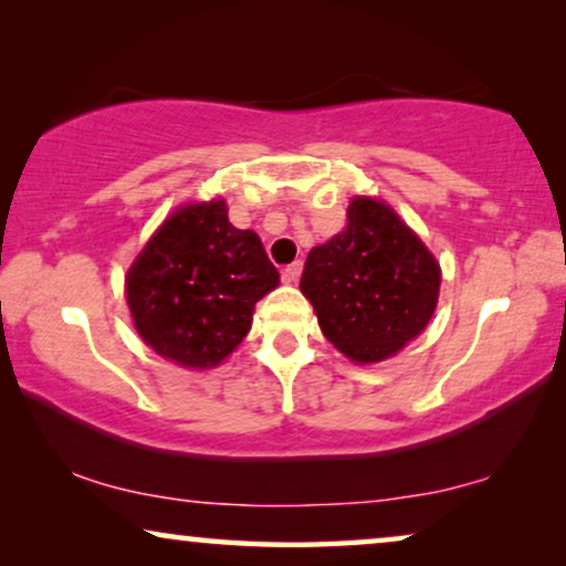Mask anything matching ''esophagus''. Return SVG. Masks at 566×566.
<instances>
[{
    "label": "esophagus",
    "mask_w": 566,
    "mask_h": 566,
    "mask_svg": "<svg viewBox=\"0 0 566 566\" xmlns=\"http://www.w3.org/2000/svg\"><path fill=\"white\" fill-rule=\"evenodd\" d=\"M301 270H304V262H293V265H289V268L283 270V281L285 283H298Z\"/></svg>",
    "instance_id": "34e87169"
}]
</instances>
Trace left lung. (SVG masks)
<instances>
[{
  "mask_svg": "<svg viewBox=\"0 0 566 566\" xmlns=\"http://www.w3.org/2000/svg\"><path fill=\"white\" fill-rule=\"evenodd\" d=\"M440 265L422 239L376 198H353L347 227L308 252L301 293L324 337L355 363L399 353L428 327Z\"/></svg>",
  "mask_w": 566,
  "mask_h": 566,
  "instance_id": "1",
  "label": "left lung"
}]
</instances>
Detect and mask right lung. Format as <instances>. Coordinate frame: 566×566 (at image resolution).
Here are the masks:
<instances>
[{
    "label": "right lung",
    "instance_id": "1",
    "mask_svg": "<svg viewBox=\"0 0 566 566\" xmlns=\"http://www.w3.org/2000/svg\"><path fill=\"white\" fill-rule=\"evenodd\" d=\"M277 283L260 237L231 227L219 198L177 208L161 223L128 270L126 296L154 353L213 368L247 337L254 304Z\"/></svg>",
    "mask_w": 566,
    "mask_h": 566
}]
</instances>
